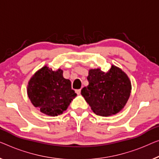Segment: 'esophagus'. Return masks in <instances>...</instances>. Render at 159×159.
Wrapping results in <instances>:
<instances>
[{
	"label": "esophagus",
	"instance_id": "esophagus-1",
	"mask_svg": "<svg viewBox=\"0 0 159 159\" xmlns=\"http://www.w3.org/2000/svg\"><path fill=\"white\" fill-rule=\"evenodd\" d=\"M80 91H81V89L75 90V93H76L77 94H80Z\"/></svg>",
	"mask_w": 159,
	"mask_h": 159
}]
</instances>
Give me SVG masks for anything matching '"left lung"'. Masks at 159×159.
Segmentation results:
<instances>
[{
    "label": "left lung",
    "mask_w": 159,
    "mask_h": 159,
    "mask_svg": "<svg viewBox=\"0 0 159 159\" xmlns=\"http://www.w3.org/2000/svg\"><path fill=\"white\" fill-rule=\"evenodd\" d=\"M89 86L83 88L81 95L96 115L109 116L120 112L126 104L131 91L128 75L112 65L108 72L100 68L89 70Z\"/></svg>",
    "instance_id": "obj_1"
}]
</instances>
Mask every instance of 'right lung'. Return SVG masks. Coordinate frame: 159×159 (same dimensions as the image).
I'll use <instances>...</instances> for the list:
<instances>
[{
  "label": "right lung",
  "instance_id": "right-lung-1",
  "mask_svg": "<svg viewBox=\"0 0 159 159\" xmlns=\"http://www.w3.org/2000/svg\"><path fill=\"white\" fill-rule=\"evenodd\" d=\"M27 93L33 105L51 116L62 114L76 96L70 80L63 78V70L55 71L46 66L30 79Z\"/></svg>",
  "mask_w": 159,
  "mask_h": 159
}]
</instances>
